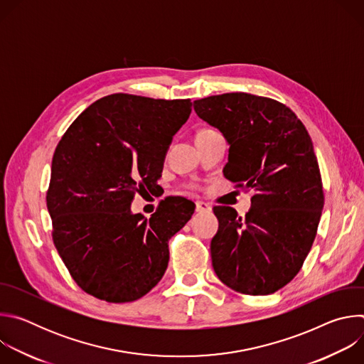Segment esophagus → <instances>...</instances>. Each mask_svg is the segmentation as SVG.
Instances as JSON below:
<instances>
[{"label":"esophagus","mask_w":364,"mask_h":364,"mask_svg":"<svg viewBox=\"0 0 364 364\" xmlns=\"http://www.w3.org/2000/svg\"><path fill=\"white\" fill-rule=\"evenodd\" d=\"M212 210V205L209 203H204V201H197L196 203V212L197 213H203V212H210Z\"/></svg>","instance_id":"obj_1"}]
</instances>
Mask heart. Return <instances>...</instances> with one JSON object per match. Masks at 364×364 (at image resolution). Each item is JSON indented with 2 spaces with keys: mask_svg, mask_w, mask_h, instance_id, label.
<instances>
[{
  "mask_svg": "<svg viewBox=\"0 0 364 364\" xmlns=\"http://www.w3.org/2000/svg\"><path fill=\"white\" fill-rule=\"evenodd\" d=\"M210 131H213V129H207V128H204V129L198 131V134H205V132H210ZM198 134H197V135H198Z\"/></svg>",
  "mask_w": 364,
  "mask_h": 364,
  "instance_id": "b5f03b06",
  "label": "heart"
}]
</instances>
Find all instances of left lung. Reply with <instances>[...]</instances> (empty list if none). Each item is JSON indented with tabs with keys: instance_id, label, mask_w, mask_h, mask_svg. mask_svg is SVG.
<instances>
[{
	"instance_id": "8db88e82",
	"label": "left lung",
	"mask_w": 364,
	"mask_h": 364,
	"mask_svg": "<svg viewBox=\"0 0 364 364\" xmlns=\"http://www.w3.org/2000/svg\"><path fill=\"white\" fill-rule=\"evenodd\" d=\"M194 111L230 145L225 177L255 191L245 219L228 205L213 209V269L236 292L274 294L299 272L317 235L324 193L313 141L269 97L223 93L194 100Z\"/></svg>"
}]
</instances>
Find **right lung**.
I'll return each instance as SVG.
<instances>
[{
    "label": "right lung",
    "mask_w": 364,
    "mask_h": 364,
    "mask_svg": "<svg viewBox=\"0 0 364 364\" xmlns=\"http://www.w3.org/2000/svg\"><path fill=\"white\" fill-rule=\"evenodd\" d=\"M190 112V99L114 93L86 108L58 144L46 197L51 235L85 292L131 302L163 278L168 240L191 219L194 203L168 197L149 220L129 207L136 193L157 186Z\"/></svg>",
    "instance_id": "add662e5"
}]
</instances>
